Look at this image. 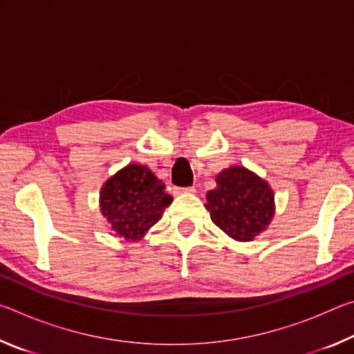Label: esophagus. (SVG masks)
<instances>
[{
  "mask_svg": "<svg viewBox=\"0 0 354 354\" xmlns=\"http://www.w3.org/2000/svg\"><path fill=\"white\" fill-rule=\"evenodd\" d=\"M178 194H185V195H192L195 194L196 189L195 187H181V189H176Z\"/></svg>",
  "mask_w": 354,
  "mask_h": 354,
  "instance_id": "obj_1",
  "label": "esophagus"
}]
</instances>
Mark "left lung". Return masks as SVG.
I'll return each instance as SVG.
<instances>
[{
  "label": "left lung",
  "mask_w": 354,
  "mask_h": 354,
  "mask_svg": "<svg viewBox=\"0 0 354 354\" xmlns=\"http://www.w3.org/2000/svg\"><path fill=\"white\" fill-rule=\"evenodd\" d=\"M206 209L221 231L239 242H250L270 225L274 195L263 179L245 167H230L215 178Z\"/></svg>",
  "instance_id": "obj_1"
}]
</instances>
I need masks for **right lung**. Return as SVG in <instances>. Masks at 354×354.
<instances>
[{"label": "right lung", "instance_id": "1", "mask_svg": "<svg viewBox=\"0 0 354 354\" xmlns=\"http://www.w3.org/2000/svg\"><path fill=\"white\" fill-rule=\"evenodd\" d=\"M173 201L165 184L145 165L129 164L101 187V214L124 241H140Z\"/></svg>", "mask_w": 354, "mask_h": 354}]
</instances>
